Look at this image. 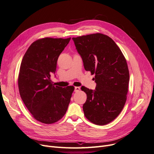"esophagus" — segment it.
<instances>
[{
	"instance_id": "esophagus-1",
	"label": "esophagus",
	"mask_w": 154,
	"mask_h": 154,
	"mask_svg": "<svg viewBox=\"0 0 154 154\" xmlns=\"http://www.w3.org/2000/svg\"><path fill=\"white\" fill-rule=\"evenodd\" d=\"M79 90H80V88H79V87L76 86V87L75 88V92H78V91H79Z\"/></svg>"
}]
</instances>
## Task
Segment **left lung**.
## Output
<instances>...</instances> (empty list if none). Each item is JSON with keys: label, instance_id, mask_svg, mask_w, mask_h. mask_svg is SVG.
<instances>
[{"label": "left lung", "instance_id": "8db88e82", "mask_svg": "<svg viewBox=\"0 0 154 154\" xmlns=\"http://www.w3.org/2000/svg\"><path fill=\"white\" fill-rule=\"evenodd\" d=\"M86 71L95 74L96 90L85 86L87 99L84 115L91 123L105 125L115 120L127 100L130 79L128 65L120 48L109 36L101 33L72 38Z\"/></svg>", "mask_w": 154, "mask_h": 154}]
</instances>
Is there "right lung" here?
<instances>
[{"label":"right lung","instance_id":"right-lung-1","mask_svg":"<svg viewBox=\"0 0 154 154\" xmlns=\"http://www.w3.org/2000/svg\"><path fill=\"white\" fill-rule=\"evenodd\" d=\"M70 39H39L29 47L22 60L18 76L20 96L32 116L41 123L52 124L61 119L75 90L72 86H54L51 80L58 57Z\"/></svg>","mask_w":154,"mask_h":154}]
</instances>
